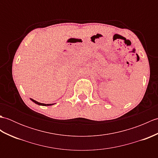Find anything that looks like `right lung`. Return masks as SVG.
Returning <instances> with one entry per match:
<instances>
[{"mask_svg": "<svg viewBox=\"0 0 158 158\" xmlns=\"http://www.w3.org/2000/svg\"><path fill=\"white\" fill-rule=\"evenodd\" d=\"M31 99L32 101H33V102H35V103H36V104H37V105H43V106H50V105H53V104H43V103H41V102H37V101H36V100H33V99H32V98H31Z\"/></svg>", "mask_w": 158, "mask_h": 158, "instance_id": "obj_1", "label": "right lung"}]
</instances>
